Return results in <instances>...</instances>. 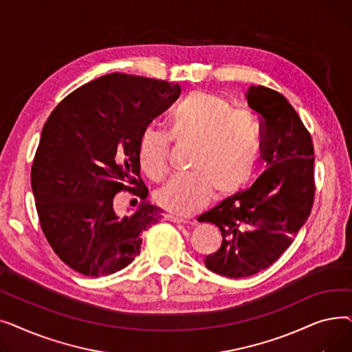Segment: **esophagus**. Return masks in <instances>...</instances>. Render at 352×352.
Segmentation results:
<instances>
[{
	"instance_id": "1",
	"label": "esophagus",
	"mask_w": 352,
	"mask_h": 352,
	"mask_svg": "<svg viewBox=\"0 0 352 352\" xmlns=\"http://www.w3.org/2000/svg\"><path fill=\"white\" fill-rule=\"evenodd\" d=\"M165 219L171 221V223H187L186 218L178 217V215H173V214H166V215H165Z\"/></svg>"
}]
</instances>
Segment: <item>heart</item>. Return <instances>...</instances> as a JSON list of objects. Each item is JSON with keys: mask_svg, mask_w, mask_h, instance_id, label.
<instances>
[{"mask_svg": "<svg viewBox=\"0 0 352 352\" xmlns=\"http://www.w3.org/2000/svg\"><path fill=\"white\" fill-rule=\"evenodd\" d=\"M168 133L146 125L137 142L141 170L154 181L168 171L171 140L192 142L191 171L177 174L155 192L164 210L186 215L201 208L212 192L228 195L243 188L261 157V131L247 109H235L226 98L191 92L168 116Z\"/></svg>", "mask_w": 352, "mask_h": 352, "instance_id": "obj_1", "label": "heart"}]
</instances>
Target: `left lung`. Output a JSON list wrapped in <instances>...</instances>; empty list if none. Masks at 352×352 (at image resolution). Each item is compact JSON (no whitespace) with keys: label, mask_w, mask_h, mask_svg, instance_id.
Returning <instances> with one entry per match:
<instances>
[{"label":"left lung","mask_w":352,"mask_h":352,"mask_svg":"<svg viewBox=\"0 0 352 352\" xmlns=\"http://www.w3.org/2000/svg\"><path fill=\"white\" fill-rule=\"evenodd\" d=\"M245 97L261 121L267 170L248 190L198 217L223 235L219 250L204 258L206 267L228 278L251 276L278 260L305 224L316 195L314 144L297 111L264 85H251Z\"/></svg>","instance_id":"1"}]
</instances>
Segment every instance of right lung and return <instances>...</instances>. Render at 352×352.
Here are the masks:
<instances>
[{"label": "right lung", "mask_w": 352, "mask_h": 352, "mask_svg": "<svg viewBox=\"0 0 352 352\" xmlns=\"http://www.w3.org/2000/svg\"><path fill=\"white\" fill-rule=\"evenodd\" d=\"M178 84L114 72L67 96L44 124L31 168L40 226L60 260L82 275L114 274L141 251V234L161 219L146 202L137 142L144 126L179 97ZM142 201L120 217L116 193Z\"/></svg>", "instance_id": "right-lung-1"}]
</instances>
